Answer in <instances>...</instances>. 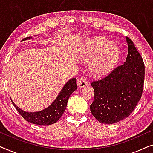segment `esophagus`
Returning <instances> with one entry per match:
<instances>
[{
    "label": "esophagus",
    "mask_w": 153,
    "mask_h": 153,
    "mask_svg": "<svg viewBox=\"0 0 153 153\" xmlns=\"http://www.w3.org/2000/svg\"><path fill=\"white\" fill-rule=\"evenodd\" d=\"M88 82L87 79L84 77H81L77 80V85L79 88L85 87L88 85Z\"/></svg>",
    "instance_id": "obj_1"
}]
</instances>
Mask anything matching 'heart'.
<instances>
[{
  "label": "heart",
  "instance_id": "b5f03b06",
  "mask_svg": "<svg viewBox=\"0 0 153 153\" xmlns=\"http://www.w3.org/2000/svg\"><path fill=\"white\" fill-rule=\"evenodd\" d=\"M119 56L118 47L105 38H93L83 53V59L92 60L91 70L93 74L102 75L109 70Z\"/></svg>",
  "mask_w": 153,
  "mask_h": 153
}]
</instances>
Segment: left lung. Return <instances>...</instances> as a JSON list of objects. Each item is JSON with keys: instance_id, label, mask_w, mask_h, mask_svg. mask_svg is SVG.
<instances>
[{"instance_id": "8db88e82", "label": "left lung", "mask_w": 153, "mask_h": 153, "mask_svg": "<svg viewBox=\"0 0 153 153\" xmlns=\"http://www.w3.org/2000/svg\"><path fill=\"white\" fill-rule=\"evenodd\" d=\"M126 61L107 76L91 82L95 91L91 105L93 116L101 123L113 124L130 115L141 99L143 90L145 65L133 42L126 37Z\"/></svg>"}]
</instances>
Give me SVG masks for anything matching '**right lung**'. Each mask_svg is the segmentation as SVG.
<instances>
[{"label":"right lung","instance_id":"obj_1","mask_svg":"<svg viewBox=\"0 0 153 153\" xmlns=\"http://www.w3.org/2000/svg\"><path fill=\"white\" fill-rule=\"evenodd\" d=\"M31 38L26 37L25 39ZM77 89L76 79H71L68 81L62 91H60L57 98L49 107L38 112H26L20 109L16 104L11 101L16 108L17 111L28 122L39 125H49L57 122L65 111L67 104L71 94Z\"/></svg>","mask_w":153,"mask_h":153}]
</instances>
